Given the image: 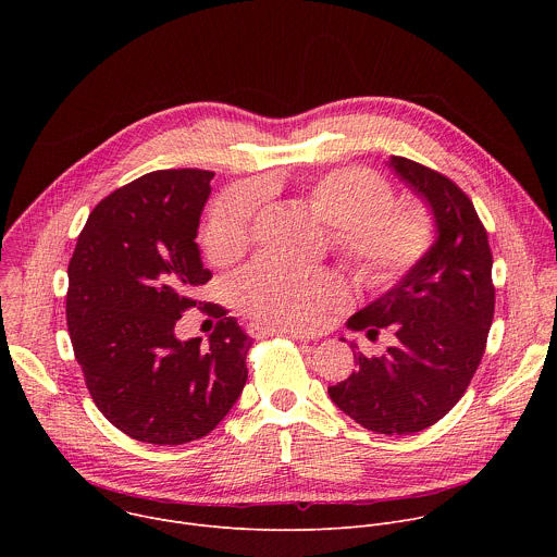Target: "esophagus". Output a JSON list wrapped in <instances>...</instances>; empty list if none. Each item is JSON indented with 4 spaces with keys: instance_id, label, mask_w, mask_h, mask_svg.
I'll use <instances>...</instances> for the list:
<instances>
[{
    "instance_id": "1",
    "label": "esophagus",
    "mask_w": 557,
    "mask_h": 557,
    "mask_svg": "<svg viewBox=\"0 0 557 557\" xmlns=\"http://www.w3.org/2000/svg\"><path fill=\"white\" fill-rule=\"evenodd\" d=\"M249 333L253 337H267V335H288L293 339H299V342H308L306 335L301 333H295V331H280V329H271V326H264V324H251L249 326Z\"/></svg>"
}]
</instances>
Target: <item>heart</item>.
<instances>
[{
	"label": "heart",
	"instance_id": "b5f03b06",
	"mask_svg": "<svg viewBox=\"0 0 557 557\" xmlns=\"http://www.w3.org/2000/svg\"><path fill=\"white\" fill-rule=\"evenodd\" d=\"M312 211L335 228V247L361 277L389 284L412 271L430 251L434 228L421 207H392V187L368 170H335L306 187ZM258 207L253 189H231L209 209L202 231L213 262L240 256ZM235 304L256 320L284 331H312L344 304V286L329 271L256 260L233 277Z\"/></svg>",
	"mask_w": 557,
	"mask_h": 557
}]
</instances>
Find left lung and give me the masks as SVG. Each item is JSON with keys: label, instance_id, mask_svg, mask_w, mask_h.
<instances>
[{"label": "left lung", "instance_id": "obj_1", "mask_svg": "<svg viewBox=\"0 0 557 557\" xmlns=\"http://www.w3.org/2000/svg\"><path fill=\"white\" fill-rule=\"evenodd\" d=\"M387 168L428 205L436 237L412 271L346 322L368 337L389 329L396 344L383 357L357 352V370L329 394L355 423L399 436L434 425L458 404L483 359L496 293L487 231L471 200L410 158L389 156Z\"/></svg>", "mask_w": 557, "mask_h": 557}]
</instances>
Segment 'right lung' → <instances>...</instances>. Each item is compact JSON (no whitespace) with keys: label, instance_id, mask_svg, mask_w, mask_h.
I'll use <instances>...</instances> for the list:
<instances>
[{"label":"right lung","instance_id":"right-lung-1","mask_svg":"<svg viewBox=\"0 0 557 557\" xmlns=\"http://www.w3.org/2000/svg\"><path fill=\"white\" fill-rule=\"evenodd\" d=\"M213 172L145 174L90 213L67 267L74 357L101 414L151 445L207 436L247 383L253 339L220 317L209 344L181 342L176 322L211 280L196 243Z\"/></svg>","mask_w":557,"mask_h":557}]
</instances>
